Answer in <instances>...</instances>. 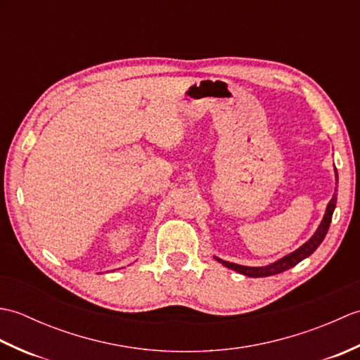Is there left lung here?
<instances>
[{"label": "left lung", "instance_id": "8db88e82", "mask_svg": "<svg viewBox=\"0 0 360 360\" xmlns=\"http://www.w3.org/2000/svg\"><path fill=\"white\" fill-rule=\"evenodd\" d=\"M335 181L339 182V176H338V170H335ZM335 202H338V195L334 193L333 200L328 202V207H326V213H325V218L322 221V224L317 229V232L314 233V236L308 241L304 243L300 249H297L292 254L286 255L285 258L278 259V262H275L274 264L269 266H264V267H249V266H240V264H233V263H227L223 262V259L217 258L221 264H224L229 269H233L236 272H240L243 275H248V277H269V275H275V274H280V272H285L290 267H294L295 264H298L304 259L307 257H309L312 252H314L322 241L325 240L328 229H330L331 224V219H333V212L335 209Z\"/></svg>", "mask_w": 360, "mask_h": 360}]
</instances>
